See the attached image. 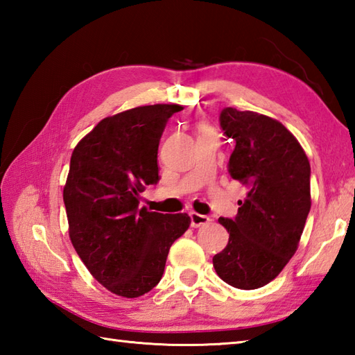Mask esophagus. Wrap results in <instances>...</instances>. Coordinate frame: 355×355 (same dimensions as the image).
<instances>
[{
    "mask_svg": "<svg viewBox=\"0 0 355 355\" xmlns=\"http://www.w3.org/2000/svg\"><path fill=\"white\" fill-rule=\"evenodd\" d=\"M210 223V218L206 215H200L197 212H192L191 214V224L192 227H202V225H207Z\"/></svg>",
    "mask_w": 355,
    "mask_h": 355,
    "instance_id": "obj_1",
    "label": "esophagus"
}]
</instances>
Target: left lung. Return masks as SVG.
Segmentation results:
<instances>
[{
    "instance_id": "1",
    "label": "left lung",
    "mask_w": 355,
    "mask_h": 355,
    "mask_svg": "<svg viewBox=\"0 0 355 355\" xmlns=\"http://www.w3.org/2000/svg\"><path fill=\"white\" fill-rule=\"evenodd\" d=\"M220 122L235 141L230 175L248 192L238 201L235 220H218L229 232V244L214 256V267L225 284L256 290L273 281L297 250L311 209L310 162L276 119L224 108Z\"/></svg>"
}]
</instances>
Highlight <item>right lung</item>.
<instances>
[{
    "label": "right lung",
    "instance_id": "1",
    "mask_svg": "<svg viewBox=\"0 0 355 355\" xmlns=\"http://www.w3.org/2000/svg\"><path fill=\"white\" fill-rule=\"evenodd\" d=\"M182 105L135 107L102 119L76 148L64 186L69 235L89 273L108 291L139 297L160 282L187 214L139 209L140 192L158 182L157 150L168 119Z\"/></svg>",
    "mask_w": 355,
    "mask_h": 355
}]
</instances>
